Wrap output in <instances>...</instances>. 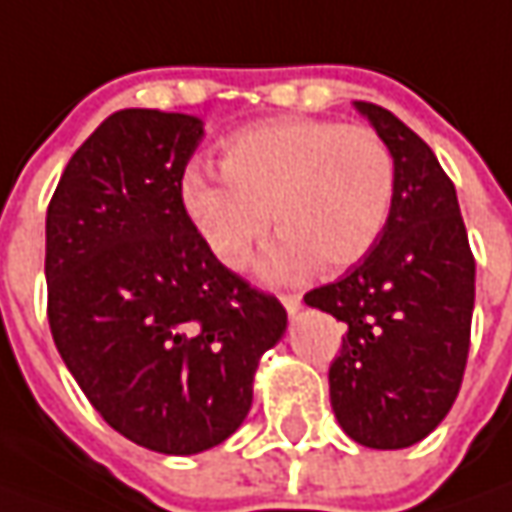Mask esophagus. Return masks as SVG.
<instances>
[{
    "instance_id": "esophagus-1",
    "label": "esophagus",
    "mask_w": 512,
    "mask_h": 512,
    "mask_svg": "<svg viewBox=\"0 0 512 512\" xmlns=\"http://www.w3.org/2000/svg\"><path fill=\"white\" fill-rule=\"evenodd\" d=\"M280 302H283V308L288 311V316H294L302 308L300 294H283V297H280Z\"/></svg>"
}]
</instances>
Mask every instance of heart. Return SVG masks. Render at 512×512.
Segmentation results:
<instances>
[{
    "label": "heart",
    "instance_id": "b5f03b06",
    "mask_svg": "<svg viewBox=\"0 0 512 512\" xmlns=\"http://www.w3.org/2000/svg\"><path fill=\"white\" fill-rule=\"evenodd\" d=\"M221 176L190 170L182 212L227 269H243L271 229L280 238L257 263L269 283L356 266L381 238L395 196V162L367 125L280 117L224 139ZM275 218H270V210Z\"/></svg>",
    "mask_w": 512,
    "mask_h": 512
}]
</instances>
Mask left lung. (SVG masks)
Here are the masks:
<instances>
[{
  "instance_id": "8db88e82",
  "label": "left lung",
  "mask_w": 512,
  "mask_h": 512,
  "mask_svg": "<svg viewBox=\"0 0 512 512\" xmlns=\"http://www.w3.org/2000/svg\"><path fill=\"white\" fill-rule=\"evenodd\" d=\"M387 142L395 196L381 238L305 305L344 322L330 364V406L350 440L409 448L448 415L465 373L476 263L457 190L409 125L373 103H353Z\"/></svg>"
}]
</instances>
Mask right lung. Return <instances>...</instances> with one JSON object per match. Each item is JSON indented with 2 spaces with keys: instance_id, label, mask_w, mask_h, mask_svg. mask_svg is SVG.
<instances>
[{
  "instance_id": "add662e5",
  "label": "right lung",
  "mask_w": 512,
  "mask_h": 512,
  "mask_svg": "<svg viewBox=\"0 0 512 512\" xmlns=\"http://www.w3.org/2000/svg\"><path fill=\"white\" fill-rule=\"evenodd\" d=\"M204 137L193 114L114 111L72 154L47 210L50 330L111 429L187 457L241 429L280 302L221 266L182 212Z\"/></svg>"
}]
</instances>
